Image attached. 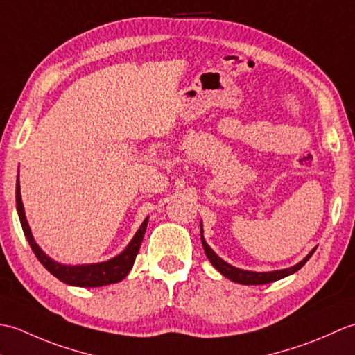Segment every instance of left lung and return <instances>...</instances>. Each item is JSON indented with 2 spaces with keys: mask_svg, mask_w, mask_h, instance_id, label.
Instances as JSON below:
<instances>
[{
  "mask_svg": "<svg viewBox=\"0 0 355 355\" xmlns=\"http://www.w3.org/2000/svg\"><path fill=\"white\" fill-rule=\"evenodd\" d=\"M200 233H201V243H202V248H205L207 259L210 261V263L220 271L223 276H225L227 279L233 282H238V284H243V285H262V284H270V282H275L279 281V279L290 276L293 273H296L297 270L302 268L305 266V262L311 258V254L315 252V247L313 250L308 253L305 258L297 262L296 266L288 267V268H284V270H275V271H250V270H243V268H238V267H233L230 266L229 262H225L224 259H221L220 256H218L210 245L206 243L205 235H202V223H200Z\"/></svg>",
  "mask_w": 355,
  "mask_h": 355,
  "instance_id": "obj_1",
  "label": "left lung"
}]
</instances>
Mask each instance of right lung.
<instances>
[{
	"label": "right lung",
	"instance_id": "add662e5",
	"mask_svg": "<svg viewBox=\"0 0 355 355\" xmlns=\"http://www.w3.org/2000/svg\"><path fill=\"white\" fill-rule=\"evenodd\" d=\"M17 210L18 216L22 225V232L28 241L30 247L35 253L42 266L47 268L50 273L58 277L59 281L74 286H87V288H93V286H102V285H110L120 282L125 279L130 273L135 256L139 253V248L141 245L143 235H145L149 218L146 216L145 221L141 223L139 230L135 232L134 238L131 243L126 245L122 253H119L114 258L103 262H96V263H79V266H67V263H61L55 259H51L49 254H45L42 248L36 244V241L32 235V230H30V225L27 223L24 206H22L21 200V186H19V171H18V178H17Z\"/></svg>",
	"mask_w": 355,
	"mask_h": 355
}]
</instances>
